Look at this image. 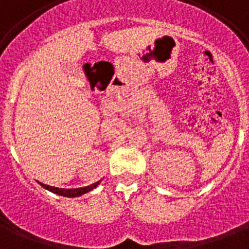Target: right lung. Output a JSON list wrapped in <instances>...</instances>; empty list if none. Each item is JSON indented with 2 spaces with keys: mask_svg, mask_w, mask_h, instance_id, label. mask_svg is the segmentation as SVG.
<instances>
[{
  "mask_svg": "<svg viewBox=\"0 0 249 249\" xmlns=\"http://www.w3.org/2000/svg\"><path fill=\"white\" fill-rule=\"evenodd\" d=\"M42 187H45L49 191H52V193H55L58 195H62V196H67V197H75V196H80V195H83V194L89 193L93 189H95L98 185H99V182H95L93 185L86 186V187H81V189H58V187H53V186L45 185V183H40Z\"/></svg>",
  "mask_w": 249,
  "mask_h": 249,
  "instance_id": "right-lung-1",
  "label": "right lung"
}]
</instances>
